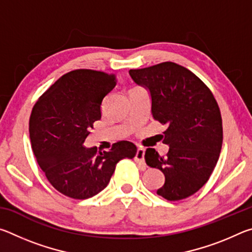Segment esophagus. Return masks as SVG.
<instances>
[{
  "label": "esophagus",
  "mask_w": 252,
  "mask_h": 252,
  "mask_svg": "<svg viewBox=\"0 0 252 252\" xmlns=\"http://www.w3.org/2000/svg\"><path fill=\"white\" fill-rule=\"evenodd\" d=\"M134 160H135V162H138V163L142 164V165L146 164V163H144V150H143V149L139 148L138 150H136Z\"/></svg>",
  "instance_id": "34e87169"
}]
</instances>
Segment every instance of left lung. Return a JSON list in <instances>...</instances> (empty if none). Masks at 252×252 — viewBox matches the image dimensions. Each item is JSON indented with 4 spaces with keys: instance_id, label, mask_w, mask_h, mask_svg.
I'll list each match as a JSON object with an SVG mask.
<instances>
[{
    "instance_id": "1",
    "label": "left lung",
    "mask_w": 252,
    "mask_h": 252,
    "mask_svg": "<svg viewBox=\"0 0 252 252\" xmlns=\"http://www.w3.org/2000/svg\"><path fill=\"white\" fill-rule=\"evenodd\" d=\"M138 85L151 97L155 120L167 125L165 157L148 148V165L164 174L157 193L169 201L186 199L206 185L222 147V120L218 103L197 75L173 62L130 70Z\"/></svg>"
}]
</instances>
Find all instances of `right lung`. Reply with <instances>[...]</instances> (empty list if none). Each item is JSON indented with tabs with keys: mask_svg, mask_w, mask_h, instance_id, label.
Wrapping results in <instances>:
<instances>
[{
	"mask_svg": "<svg viewBox=\"0 0 252 252\" xmlns=\"http://www.w3.org/2000/svg\"><path fill=\"white\" fill-rule=\"evenodd\" d=\"M116 81V74L71 71L33 106L29 131L34 156L51 185L66 197L84 200L97 194L108 186L118 162L135 156L136 147L129 141L114 143L109 151L84 147Z\"/></svg>",
	"mask_w": 252,
	"mask_h": 252,
	"instance_id": "right-lung-1",
	"label": "right lung"
}]
</instances>
